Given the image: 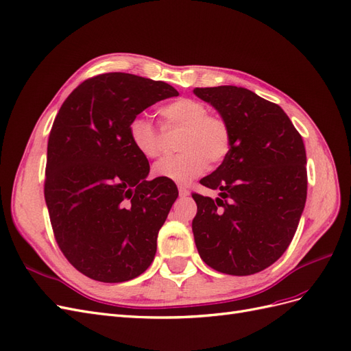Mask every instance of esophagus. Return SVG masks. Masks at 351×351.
I'll use <instances>...</instances> for the list:
<instances>
[{
  "label": "esophagus",
  "mask_w": 351,
  "mask_h": 351,
  "mask_svg": "<svg viewBox=\"0 0 351 351\" xmlns=\"http://www.w3.org/2000/svg\"><path fill=\"white\" fill-rule=\"evenodd\" d=\"M178 195L182 196V197H186V196H189V195H190L189 189H186L184 186H178Z\"/></svg>",
  "instance_id": "34e87169"
}]
</instances>
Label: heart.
Returning <instances> with one entry per match:
<instances>
[{"label": "heart", "mask_w": 351, "mask_h": 351, "mask_svg": "<svg viewBox=\"0 0 351 351\" xmlns=\"http://www.w3.org/2000/svg\"><path fill=\"white\" fill-rule=\"evenodd\" d=\"M165 129H183L177 149L154 165L155 177L171 180L178 184L192 182L205 171L206 164H219L230 151L231 136L227 123L218 115H210L204 102L180 98L161 108ZM130 143L143 158L161 155L162 136L149 117L136 115L127 125Z\"/></svg>", "instance_id": "b5f03b06"}]
</instances>
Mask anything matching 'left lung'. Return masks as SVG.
<instances>
[{
  "mask_svg": "<svg viewBox=\"0 0 351 351\" xmlns=\"http://www.w3.org/2000/svg\"><path fill=\"white\" fill-rule=\"evenodd\" d=\"M230 129L227 156L193 195L192 230L200 258L218 272L252 275L281 258L299 226L307 195L302 136L281 107L237 86L196 88Z\"/></svg>",
  "mask_w": 351,
  "mask_h": 351,
  "instance_id": "obj_1",
  "label": "left lung"
}]
</instances>
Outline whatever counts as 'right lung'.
Returning a JSON list of instances; mask_svg holds the SVG:
<instances>
[{"instance_id": "right-lung-1", "label": "right lung", "mask_w": 351, "mask_h": 351, "mask_svg": "<svg viewBox=\"0 0 351 351\" xmlns=\"http://www.w3.org/2000/svg\"><path fill=\"white\" fill-rule=\"evenodd\" d=\"M177 95L165 82L105 73L79 84L56 117L45 202L61 252L92 280H133L155 258L178 190L171 180L147 182L149 162L130 143L127 125Z\"/></svg>"}]
</instances>
